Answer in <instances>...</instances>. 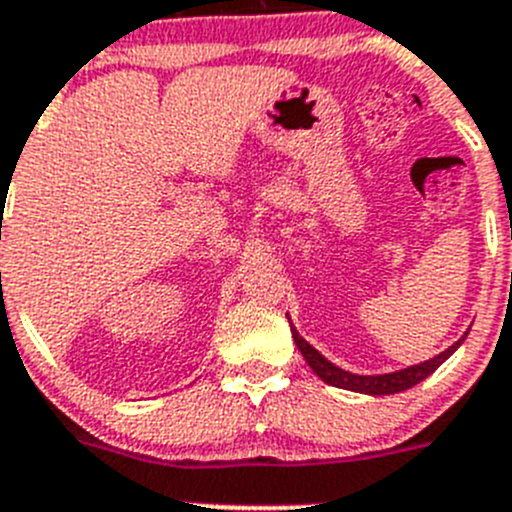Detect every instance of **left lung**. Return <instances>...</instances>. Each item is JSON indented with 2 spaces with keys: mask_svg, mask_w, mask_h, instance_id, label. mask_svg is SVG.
<instances>
[{
  "mask_svg": "<svg viewBox=\"0 0 512 512\" xmlns=\"http://www.w3.org/2000/svg\"><path fill=\"white\" fill-rule=\"evenodd\" d=\"M292 338H295L297 348H300V354L305 356L307 366H310L312 372L318 374L325 384H330V387H341V390L364 392V395H395V392L410 390V387H415L418 382H423L425 377H431L438 366L449 359L456 348L461 346V341H464V338H461V341H456L454 346L446 348L443 354H438L436 359L423 361V364L410 366V369H402V372L379 374V377H359V374L343 372V369H338V366L330 364L328 359H323V356H320L318 351H315V348H312L310 343H307L305 338L297 333L295 328H292Z\"/></svg>",
  "mask_w": 512,
  "mask_h": 512,
  "instance_id": "8db88e82",
  "label": "left lung"
}]
</instances>
